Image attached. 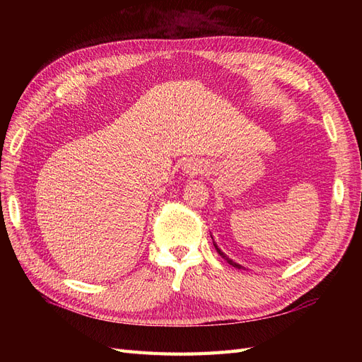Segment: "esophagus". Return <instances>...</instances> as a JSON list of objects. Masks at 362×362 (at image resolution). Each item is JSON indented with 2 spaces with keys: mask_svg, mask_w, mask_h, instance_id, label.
<instances>
[{
  "mask_svg": "<svg viewBox=\"0 0 362 362\" xmlns=\"http://www.w3.org/2000/svg\"><path fill=\"white\" fill-rule=\"evenodd\" d=\"M184 170H185V173L192 175L193 177V175H198V173L204 172V164L199 160H189L184 164Z\"/></svg>",
  "mask_w": 362,
  "mask_h": 362,
  "instance_id": "obj_1",
  "label": "esophagus"
}]
</instances>
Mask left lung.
Masks as SVG:
<instances>
[{"mask_svg": "<svg viewBox=\"0 0 362 362\" xmlns=\"http://www.w3.org/2000/svg\"><path fill=\"white\" fill-rule=\"evenodd\" d=\"M213 243H214V242H213ZM214 247H216V250L218 252V255H221L222 258H225V259L228 261V264H231V266H233V267H235V269H242V266H240V264H237V262H234V261H233L231 258H228V257H226V255L223 254V252H222L221 249H218V247H217V245H216V243H214Z\"/></svg>", "mask_w": 362, "mask_h": 362, "instance_id": "1", "label": "left lung"}]
</instances>
